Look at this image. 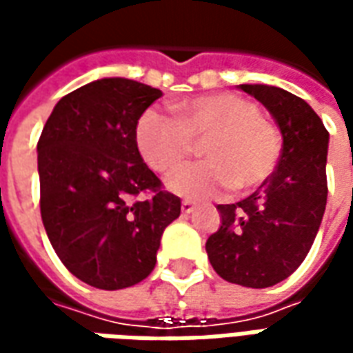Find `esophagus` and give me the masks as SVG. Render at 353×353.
<instances>
[{
	"label": "esophagus",
	"mask_w": 353,
	"mask_h": 353,
	"mask_svg": "<svg viewBox=\"0 0 353 353\" xmlns=\"http://www.w3.org/2000/svg\"><path fill=\"white\" fill-rule=\"evenodd\" d=\"M194 210H196V204H194L192 200H183V202H181V212H183V214H192Z\"/></svg>",
	"instance_id": "1"
}]
</instances>
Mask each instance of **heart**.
Returning <instances> with one entry per match:
<instances>
[{
    "mask_svg": "<svg viewBox=\"0 0 353 353\" xmlns=\"http://www.w3.org/2000/svg\"><path fill=\"white\" fill-rule=\"evenodd\" d=\"M176 117L149 108L139 115L134 139L141 159L157 172L176 166L202 141L206 161L172 170L166 187L187 199H212L227 189L250 192L272 176L281 136L261 117L255 101L234 92H215L174 105Z\"/></svg>",
    "mask_w": 353,
    "mask_h": 353,
    "instance_id": "1",
    "label": "heart"
}]
</instances>
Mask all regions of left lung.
<instances>
[{
	"mask_svg": "<svg viewBox=\"0 0 353 353\" xmlns=\"http://www.w3.org/2000/svg\"><path fill=\"white\" fill-rule=\"evenodd\" d=\"M265 105L281 132L272 176L236 204H219L221 227L208 238V259L223 280L270 288L301 266L327 204L329 132L295 94L268 85H238Z\"/></svg>",
	"mask_w": 353,
	"mask_h": 353,
	"instance_id": "8db88e82",
	"label": "left lung"
}]
</instances>
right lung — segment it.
<instances>
[{"mask_svg": "<svg viewBox=\"0 0 353 353\" xmlns=\"http://www.w3.org/2000/svg\"><path fill=\"white\" fill-rule=\"evenodd\" d=\"M161 96L123 77L92 81L58 101L37 141L47 236L65 268L92 288L145 280L162 232L181 214V200L162 189L134 139L139 115Z\"/></svg>", "mask_w": 353, "mask_h": 353, "instance_id": "1", "label": "right lung"}]
</instances>
